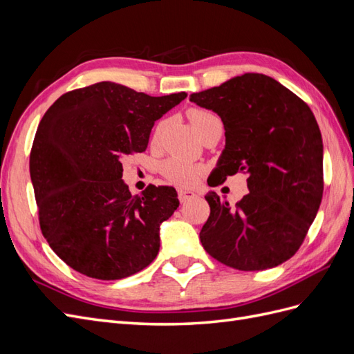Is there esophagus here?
Here are the masks:
<instances>
[{
	"mask_svg": "<svg viewBox=\"0 0 354 354\" xmlns=\"http://www.w3.org/2000/svg\"><path fill=\"white\" fill-rule=\"evenodd\" d=\"M196 194L194 190H189V189H180L178 190V199L181 203H185L187 201H190L192 198H195Z\"/></svg>",
	"mask_w": 354,
	"mask_h": 354,
	"instance_id": "obj_1",
	"label": "esophagus"
}]
</instances>
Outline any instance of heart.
<instances>
[{
  "label": "heart",
  "instance_id": "b5f03b06",
  "mask_svg": "<svg viewBox=\"0 0 354 354\" xmlns=\"http://www.w3.org/2000/svg\"><path fill=\"white\" fill-rule=\"evenodd\" d=\"M187 116L190 120L192 127L195 128V131L199 133L202 130L203 125H207L208 122L214 121V120H218V116L207 109H198L194 108L187 112ZM160 128H162V122H159L155 130H153V140L159 137L160 133ZM160 171H162V174L169 180L173 181L176 185L180 186H194L195 183H198V180L201 178L202 173H203V168L198 167V165H192L185 162V160L177 159V158H169L167 160H164L162 165H160Z\"/></svg>",
  "mask_w": 354,
  "mask_h": 354
}]
</instances>
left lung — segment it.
<instances>
[{
    "mask_svg": "<svg viewBox=\"0 0 354 354\" xmlns=\"http://www.w3.org/2000/svg\"><path fill=\"white\" fill-rule=\"evenodd\" d=\"M220 115L226 147L212 186L248 176L234 207L214 192L199 233L217 261L243 272L272 269L299 250L324 195L322 134L308 104L263 73H243L190 95Z\"/></svg>",
    "mask_w": 354,
    "mask_h": 354,
    "instance_id": "left-lung-1",
    "label": "left lung"
}]
</instances>
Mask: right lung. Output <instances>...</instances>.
Masks as SVG:
<instances>
[{
	"mask_svg": "<svg viewBox=\"0 0 354 354\" xmlns=\"http://www.w3.org/2000/svg\"><path fill=\"white\" fill-rule=\"evenodd\" d=\"M186 97L103 81L60 95L42 116L29 159L39 227L73 270L116 281L155 260L177 192L149 185L131 195L121 158L145 152L155 121Z\"/></svg>",
	"mask_w": 354,
	"mask_h": 354,
	"instance_id": "obj_1",
	"label": "right lung"
}]
</instances>
